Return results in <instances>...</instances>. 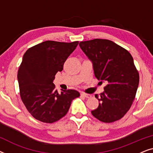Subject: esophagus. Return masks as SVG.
Masks as SVG:
<instances>
[{
    "mask_svg": "<svg viewBox=\"0 0 153 153\" xmlns=\"http://www.w3.org/2000/svg\"><path fill=\"white\" fill-rule=\"evenodd\" d=\"M81 95L83 96V97H84L85 98H90L91 97V95H89V94H86V93H81Z\"/></svg>",
    "mask_w": 153,
    "mask_h": 153,
    "instance_id": "esophagus-1",
    "label": "esophagus"
}]
</instances>
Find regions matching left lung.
Here are the masks:
<instances>
[{"label": "left lung", "mask_w": 153, "mask_h": 153, "mask_svg": "<svg viewBox=\"0 0 153 153\" xmlns=\"http://www.w3.org/2000/svg\"><path fill=\"white\" fill-rule=\"evenodd\" d=\"M79 46L91 60L96 78L106 83L103 93L95 95L100 103L92 114L104 123L120 120L130 108L139 83L132 56L108 39L81 42Z\"/></svg>", "instance_id": "left-lung-1"}]
</instances>
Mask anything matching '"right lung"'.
<instances>
[{
    "instance_id": "right-lung-1",
    "label": "right lung",
    "mask_w": 153,
    "mask_h": 153,
    "mask_svg": "<svg viewBox=\"0 0 153 153\" xmlns=\"http://www.w3.org/2000/svg\"><path fill=\"white\" fill-rule=\"evenodd\" d=\"M78 44L45 41L29 48L23 56L17 74L20 96L36 120L47 123L58 121L67 114L72 100L80 96L75 90L58 93L53 83Z\"/></svg>"
}]
</instances>
